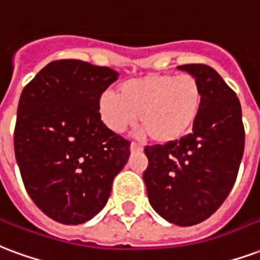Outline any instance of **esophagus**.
Returning a JSON list of instances; mask_svg holds the SVG:
<instances>
[{
    "mask_svg": "<svg viewBox=\"0 0 260 260\" xmlns=\"http://www.w3.org/2000/svg\"><path fill=\"white\" fill-rule=\"evenodd\" d=\"M131 151H132V153H140V151H143V147H142V145H139V143L132 142V143H131Z\"/></svg>",
    "mask_w": 260,
    "mask_h": 260,
    "instance_id": "34e87169",
    "label": "esophagus"
}]
</instances>
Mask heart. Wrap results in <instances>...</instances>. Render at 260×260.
Segmentation results:
<instances>
[{
  "instance_id": "heart-1",
  "label": "heart",
  "mask_w": 260,
  "mask_h": 260,
  "mask_svg": "<svg viewBox=\"0 0 260 260\" xmlns=\"http://www.w3.org/2000/svg\"><path fill=\"white\" fill-rule=\"evenodd\" d=\"M203 106V88L190 74H146L122 82L118 91L105 92L99 114L113 132H124L139 115L142 134L155 143H172L194 125Z\"/></svg>"
}]
</instances>
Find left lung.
Instances as JSON below:
<instances>
[{"instance_id": "1", "label": "left lung", "mask_w": 260, "mask_h": 260, "mask_svg": "<svg viewBox=\"0 0 260 260\" xmlns=\"http://www.w3.org/2000/svg\"><path fill=\"white\" fill-rule=\"evenodd\" d=\"M203 88V106L189 135L146 146L145 179L151 207L165 220L193 226L223 204L237 179L245 132L236 92L207 64H183Z\"/></svg>"}]
</instances>
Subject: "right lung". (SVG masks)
<instances>
[{"mask_svg": "<svg viewBox=\"0 0 260 260\" xmlns=\"http://www.w3.org/2000/svg\"><path fill=\"white\" fill-rule=\"evenodd\" d=\"M118 78L88 61H51L24 86L13 134L15 157L34 204L63 224H80L105 208L129 140L99 114L102 93Z\"/></svg>", "mask_w": 260, "mask_h": 260, "instance_id": "obj_1", "label": "right lung"}]
</instances>
